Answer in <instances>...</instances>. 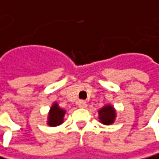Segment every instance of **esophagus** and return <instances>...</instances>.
<instances>
[{"label":"esophagus","mask_w":159,"mask_h":159,"mask_svg":"<svg viewBox=\"0 0 159 159\" xmlns=\"http://www.w3.org/2000/svg\"><path fill=\"white\" fill-rule=\"evenodd\" d=\"M78 106L81 107V108H86L87 107V102L85 101H80L78 102Z\"/></svg>","instance_id":"obj_1"}]
</instances>
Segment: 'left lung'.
<instances>
[{
	"instance_id": "obj_1",
	"label": "left lung",
	"mask_w": 159,
	"mask_h": 159,
	"mask_svg": "<svg viewBox=\"0 0 159 159\" xmlns=\"http://www.w3.org/2000/svg\"><path fill=\"white\" fill-rule=\"evenodd\" d=\"M99 114H100V119L102 123L104 125L112 124L116 117V111L114 107H112L111 105L104 106L102 110H100Z\"/></svg>"
}]
</instances>
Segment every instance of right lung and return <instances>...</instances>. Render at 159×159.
Wrapping results in <instances>:
<instances>
[{
	"instance_id": "right-lung-1",
	"label": "right lung",
	"mask_w": 159,
	"mask_h": 159,
	"mask_svg": "<svg viewBox=\"0 0 159 159\" xmlns=\"http://www.w3.org/2000/svg\"><path fill=\"white\" fill-rule=\"evenodd\" d=\"M65 111L60 109L57 103L53 104V106L50 109L49 117H48V125L51 127H56L60 125L63 122V116H64Z\"/></svg>"
}]
</instances>
